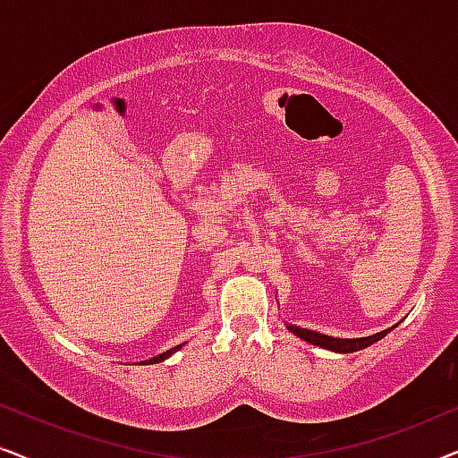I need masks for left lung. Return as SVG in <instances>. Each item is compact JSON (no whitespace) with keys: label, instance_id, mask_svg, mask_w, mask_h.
Instances as JSON below:
<instances>
[{"label":"left lung","instance_id":"8db88e82","mask_svg":"<svg viewBox=\"0 0 458 458\" xmlns=\"http://www.w3.org/2000/svg\"><path fill=\"white\" fill-rule=\"evenodd\" d=\"M396 325H394V327H396ZM285 327L290 329L293 335H298L300 340L309 342V344H312V346L331 350V352H337V354H350V352H356V350L369 348L371 344L379 342L381 337H386L394 329V327L384 329V331H379V334H373L367 337H331V335L318 334V331L304 329V327H298V325H290V323H285Z\"/></svg>","mask_w":458,"mask_h":458}]
</instances>
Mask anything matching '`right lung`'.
<instances>
[{
    "mask_svg": "<svg viewBox=\"0 0 458 458\" xmlns=\"http://www.w3.org/2000/svg\"><path fill=\"white\" fill-rule=\"evenodd\" d=\"M185 344H179V346H174V348H171V350H166V352H162V354H158V356H154V359H149V360H143V362H140V365H156V362H162V360H166L168 356H173L174 352H177L179 348H183Z\"/></svg>",
    "mask_w": 458,
    "mask_h": 458,
    "instance_id": "right-lung-1",
    "label": "right lung"
}]
</instances>
